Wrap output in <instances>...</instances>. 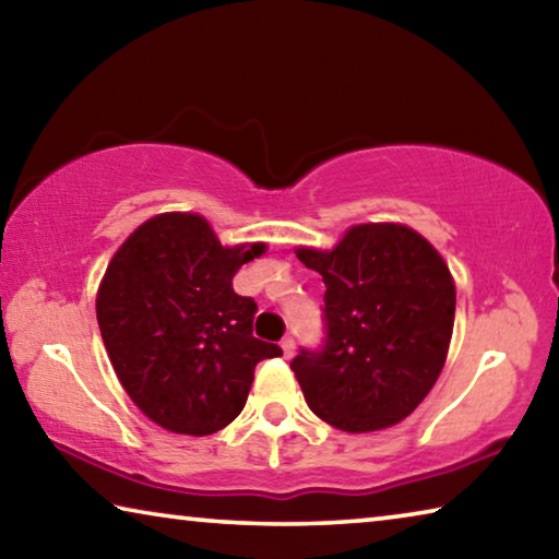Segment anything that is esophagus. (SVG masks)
Masks as SVG:
<instances>
[{"label":"esophagus","mask_w":559,"mask_h":559,"mask_svg":"<svg viewBox=\"0 0 559 559\" xmlns=\"http://www.w3.org/2000/svg\"><path fill=\"white\" fill-rule=\"evenodd\" d=\"M281 347H283V355L286 357H293V353H296V340H293L290 335L281 340Z\"/></svg>","instance_id":"1"}]
</instances>
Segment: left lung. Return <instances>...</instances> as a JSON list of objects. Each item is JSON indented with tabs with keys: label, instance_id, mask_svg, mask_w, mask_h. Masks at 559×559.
I'll list each match as a JSON object with an SVG mask.
<instances>
[{
	"label": "left lung",
	"instance_id": "8db88e82",
	"mask_svg": "<svg viewBox=\"0 0 559 559\" xmlns=\"http://www.w3.org/2000/svg\"><path fill=\"white\" fill-rule=\"evenodd\" d=\"M298 259L325 283L323 345L290 362L308 406L349 433L402 421L447 362L456 313L447 263L400 224L353 226L333 251Z\"/></svg>",
	"mask_w": 559,
	"mask_h": 559
}]
</instances>
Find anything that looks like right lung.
<instances>
[{
  "label": "right lung",
  "mask_w": 559,
  "mask_h": 559,
  "mask_svg": "<svg viewBox=\"0 0 559 559\" xmlns=\"http://www.w3.org/2000/svg\"><path fill=\"white\" fill-rule=\"evenodd\" d=\"M263 251L224 249L197 214H159L112 257L96 300L103 345L130 400L163 429H224L241 414L257 365L283 355L253 337L257 300L231 286Z\"/></svg>",
  "instance_id": "obj_1"
}]
</instances>
